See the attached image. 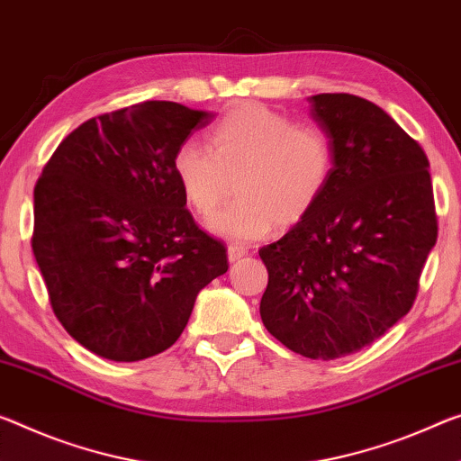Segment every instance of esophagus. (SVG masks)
<instances>
[{"instance_id":"obj_1","label":"esophagus","mask_w":461,"mask_h":461,"mask_svg":"<svg viewBox=\"0 0 461 461\" xmlns=\"http://www.w3.org/2000/svg\"><path fill=\"white\" fill-rule=\"evenodd\" d=\"M248 254V248L246 246H240V244H230L228 246V258L230 262H238L240 258H244Z\"/></svg>"}]
</instances>
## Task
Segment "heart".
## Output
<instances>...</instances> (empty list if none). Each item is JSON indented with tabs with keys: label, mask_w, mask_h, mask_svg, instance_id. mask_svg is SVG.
Here are the masks:
<instances>
[{
	"label": "heart",
	"mask_w": 461,
	"mask_h": 461,
	"mask_svg": "<svg viewBox=\"0 0 461 461\" xmlns=\"http://www.w3.org/2000/svg\"><path fill=\"white\" fill-rule=\"evenodd\" d=\"M209 147L182 141L174 176L194 213L209 215L233 193L238 199L207 219L228 240H257L308 217L330 186L332 137L322 127L295 125L289 116L244 102L209 131Z\"/></svg>",
	"instance_id": "b5f03b06"
}]
</instances>
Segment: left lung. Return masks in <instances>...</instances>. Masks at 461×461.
<instances>
[{
    "label": "left lung",
    "mask_w": 461,
    "mask_h": 461,
    "mask_svg": "<svg viewBox=\"0 0 461 461\" xmlns=\"http://www.w3.org/2000/svg\"><path fill=\"white\" fill-rule=\"evenodd\" d=\"M332 137L330 186L279 242L260 248L267 330L308 359L371 345L411 312L437 215L427 153L388 113L353 94L310 98Z\"/></svg>",
    "instance_id": "left-lung-1"
}]
</instances>
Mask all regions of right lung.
<instances>
[{"instance_id":"obj_1","label":"right lung","mask_w":461,"mask_h":461,"mask_svg":"<svg viewBox=\"0 0 461 461\" xmlns=\"http://www.w3.org/2000/svg\"><path fill=\"white\" fill-rule=\"evenodd\" d=\"M213 113L149 100L86 121L34 186L32 252L55 316L111 361L170 348L203 287L228 270L194 223L172 158Z\"/></svg>"}]
</instances>
